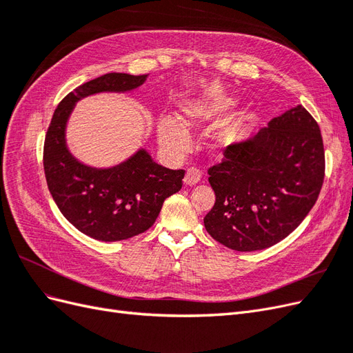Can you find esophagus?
Wrapping results in <instances>:
<instances>
[{"mask_svg":"<svg viewBox=\"0 0 353 353\" xmlns=\"http://www.w3.org/2000/svg\"><path fill=\"white\" fill-rule=\"evenodd\" d=\"M200 178H201L200 169H197L194 166L193 168H188L187 172H185V176H184V184L185 185H194V184L199 183Z\"/></svg>","mask_w":353,"mask_h":353,"instance_id":"1","label":"esophagus"}]
</instances>
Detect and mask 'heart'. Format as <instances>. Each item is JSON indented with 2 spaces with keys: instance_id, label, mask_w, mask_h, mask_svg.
Returning <instances> with one entry per match:
<instances>
[{
  "instance_id": "heart-1",
  "label": "heart",
  "mask_w": 353,
  "mask_h": 353,
  "mask_svg": "<svg viewBox=\"0 0 353 353\" xmlns=\"http://www.w3.org/2000/svg\"><path fill=\"white\" fill-rule=\"evenodd\" d=\"M231 104H232V100H228V99L212 100V101L209 100L194 101L184 109L183 121L187 125H190L194 122L210 119V117L216 116L222 110L228 109ZM157 131H159L160 144H162L165 148H168V150L176 152V153L187 150V147L190 144L188 137L184 132L183 128H181L174 119H170V117H163V119L159 122ZM237 134H239L237 126H230L227 130L222 131V134L219 135V141L222 144H231L237 138Z\"/></svg>"
}]
</instances>
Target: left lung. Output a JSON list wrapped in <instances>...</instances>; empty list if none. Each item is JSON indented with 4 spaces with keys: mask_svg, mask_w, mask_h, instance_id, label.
I'll return each mask as SVG.
<instances>
[{
    "mask_svg": "<svg viewBox=\"0 0 353 353\" xmlns=\"http://www.w3.org/2000/svg\"><path fill=\"white\" fill-rule=\"evenodd\" d=\"M215 205L205 216L213 240L237 252L262 250L293 232L315 205L325 175L321 131L303 105L274 117L209 168Z\"/></svg>",
    "mask_w": 353,
    "mask_h": 353,
    "instance_id": "obj_1",
    "label": "left lung"
}]
</instances>
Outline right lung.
I'll use <instances>...</instances> for the list:
<instances>
[{
  "mask_svg": "<svg viewBox=\"0 0 353 353\" xmlns=\"http://www.w3.org/2000/svg\"><path fill=\"white\" fill-rule=\"evenodd\" d=\"M147 74L105 73L74 88L52 114L44 141V172L57 208L73 227L101 241H121L150 228L165 199L183 187L185 170L153 162L145 150L110 169L79 163L66 147L65 130L74 103L87 95L130 91Z\"/></svg>",
  "mask_w": 353,
  "mask_h": 353,
  "instance_id": "1",
  "label": "right lung"
}]
</instances>
